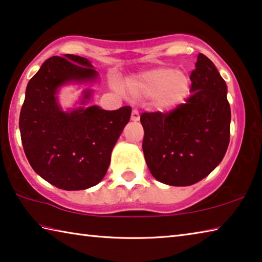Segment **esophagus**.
I'll return each instance as SVG.
<instances>
[{
	"label": "esophagus",
	"mask_w": 262,
	"mask_h": 262,
	"mask_svg": "<svg viewBox=\"0 0 262 262\" xmlns=\"http://www.w3.org/2000/svg\"><path fill=\"white\" fill-rule=\"evenodd\" d=\"M132 120L133 121H137V120H140V114H139V111L137 110H133L132 111Z\"/></svg>",
	"instance_id": "34e87169"
}]
</instances>
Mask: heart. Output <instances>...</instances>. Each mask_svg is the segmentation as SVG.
<instances>
[{
  "label": "heart",
  "mask_w": 262,
  "mask_h": 262,
  "mask_svg": "<svg viewBox=\"0 0 262 262\" xmlns=\"http://www.w3.org/2000/svg\"><path fill=\"white\" fill-rule=\"evenodd\" d=\"M189 90V75L170 67L147 70L128 82L133 98H150L154 107L162 112L177 107L188 96Z\"/></svg>",
  "instance_id": "heart-1"
}]
</instances>
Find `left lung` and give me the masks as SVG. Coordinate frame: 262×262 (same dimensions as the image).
Here are the masks:
<instances>
[{"instance_id": "8db88e82", "label": "left lung", "mask_w": 262, "mask_h": 262, "mask_svg": "<svg viewBox=\"0 0 262 262\" xmlns=\"http://www.w3.org/2000/svg\"><path fill=\"white\" fill-rule=\"evenodd\" d=\"M193 95L170 112H144L142 149L151 174L163 184L189 186L219 165L230 142L227 84L199 53L190 74Z\"/></svg>"}]
</instances>
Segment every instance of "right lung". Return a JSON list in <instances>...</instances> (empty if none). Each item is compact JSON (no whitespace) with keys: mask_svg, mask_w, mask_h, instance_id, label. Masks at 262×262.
Segmentation results:
<instances>
[{"mask_svg":"<svg viewBox=\"0 0 262 262\" xmlns=\"http://www.w3.org/2000/svg\"><path fill=\"white\" fill-rule=\"evenodd\" d=\"M96 77L88 59L66 54L47 59L26 86L19 115L24 152L33 170L57 188L79 190L98 184L107 171L114 144L130 119V106L105 111L95 105L70 113L60 108L57 88ZM90 95L85 91L84 99Z\"/></svg>","mask_w":262,"mask_h":262,"instance_id":"add662e5","label":"right lung"}]
</instances>
